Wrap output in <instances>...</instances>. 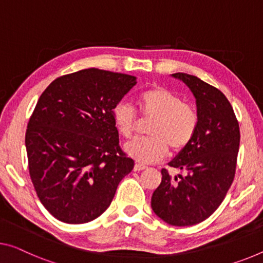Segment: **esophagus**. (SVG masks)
Returning <instances> with one entry per match:
<instances>
[{
    "instance_id": "1",
    "label": "esophagus",
    "mask_w": 263,
    "mask_h": 263,
    "mask_svg": "<svg viewBox=\"0 0 263 263\" xmlns=\"http://www.w3.org/2000/svg\"><path fill=\"white\" fill-rule=\"evenodd\" d=\"M145 168H147V165H144V164H141V163H136V164L134 165V171H135V172L144 171Z\"/></svg>"
}]
</instances>
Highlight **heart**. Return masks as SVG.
Listing matches in <instances>:
<instances>
[{
	"instance_id": "b5f03b06",
	"label": "heart",
	"mask_w": 263,
	"mask_h": 263,
	"mask_svg": "<svg viewBox=\"0 0 263 263\" xmlns=\"http://www.w3.org/2000/svg\"><path fill=\"white\" fill-rule=\"evenodd\" d=\"M144 118L154 119L149 137H136L124 144V152L140 163H153L162 159L171 145L180 151L191 142L197 128L196 111L173 91L155 87L143 91L137 99ZM115 127L123 137H130L136 127V112L132 104L119 102L112 108Z\"/></svg>"
}]
</instances>
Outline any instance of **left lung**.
<instances>
[{
  "instance_id": "obj_1",
  "label": "left lung",
  "mask_w": 263,
  "mask_h": 263,
  "mask_svg": "<svg viewBox=\"0 0 263 263\" xmlns=\"http://www.w3.org/2000/svg\"><path fill=\"white\" fill-rule=\"evenodd\" d=\"M172 76L192 91L199 122L191 142L168 163L187 175L172 179L162 169L152 209L168 224L185 227L208 219L223 201L235 176L240 129L232 104L217 88L184 72Z\"/></svg>"
}]
</instances>
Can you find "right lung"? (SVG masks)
<instances>
[{
    "instance_id": "1",
    "label": "right lung",
    "mask_w": 263,
    "mask_h": 263,
    "mask_svg": "<svg viewBox=\"0 0 263 263\" xmlns=\"http://www.w3.org/2000/svg\"><path fill=\"white\" fill-rule=\"evenodd\" d=\"M135 84V76L89 68L54 80L40 96L26 133L28 165L40 201L58 220H95L134 168L111 111Z\"/></svg>"
}]
</instances>
